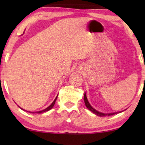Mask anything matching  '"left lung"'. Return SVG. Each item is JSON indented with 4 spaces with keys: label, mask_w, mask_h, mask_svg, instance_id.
I'll return each mask as SVG.
<instances>
[{
    "label": "left lung",
    "mask_w": 145,
    "mask_h": 145,
    "mask_svg": "<svg viewBox=\"0 0 145 145\" xmlns=\"http://www.w3.org/2000/svg\"><path fill=\"white\" fill-rule=\"evenodd\" d=\"M84 103H85V105H86V108L88 109L89 110H90L91 112L94 113V114H96V116H100V117H103V116H113V115L114 114H118L119 112H115V113H110V114H104V113H102V112H98V111H97L95 110L94 108H93L92 106H91V105L90 104V103L88 102V99H87V97H86V93H84ZM121 112H120V113Z\"/></svg>",
    "instance_id": "1"
}]
</instances>
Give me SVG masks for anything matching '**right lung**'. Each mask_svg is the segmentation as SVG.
I'll list each match as a JSON object with an SVG mask.
<instances>
[{"label":"right lung","mask_w":145,"mask_h":145,"mask_svg":"<svg viewBox=\"0 0 145 145\" xmlns=\"http://www.w3.org/2000/svg\"><path fill=\"white\" fill-rule=\"evenodd\" d=\"M57 96H58V95H57ZM57 97L56 98H55V99L54 100V101H53V103L52 104H51L50 106H49V107H47V108H45V110H42V111H39V112H30V113H37V114H41V113H43V112H47V111H49V110H50L51 109H52V108L53 106H54V105H55V102H56V100H57ZM19 108L21 109V110H24V109H22V108H20V107L19 106Z\"/></svg>","instance_id":"obj_1"}]
</instances>
